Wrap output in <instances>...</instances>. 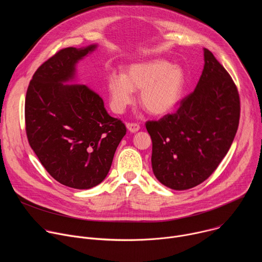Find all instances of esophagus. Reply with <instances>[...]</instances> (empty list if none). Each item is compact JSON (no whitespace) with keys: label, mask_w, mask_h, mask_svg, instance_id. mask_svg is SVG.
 Listing matches in <instances>:
<instances>
[{"label":"esophagus","mask_w":262,"mask_h":262,"mask_svg":"<svg viewBox=\"0 0 262 262\" xmlns=\"http://www.w3.org/2000/svg\"><path fill=\"white\" fill-rule=\"evenodd\" d=\"M126 127L130 133H137L140 129V125L138 123H127Z\"/></svg>","instance_id":"obj_1"}]
</instances>
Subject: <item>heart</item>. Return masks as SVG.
<instances>
[{
  "mask_svg": "<svg viewBox=\"0 0 262 262\" xmlns=\"http://www.w3.org/2000/svg\"><path fill=\"white\" fill-rule=\"evenodd\" d=\"M184 74L178 66L164 60L129 65L123 76L108 74L106 90L110 105L115 113H123L134 102V92H140V103L149 114H167L179 101L184 88Z\"/></svg>",
  "mask_w": 262,
  "mask_h": 262,
  "instance_id": "heart-1",
  "label": "heart"
}]
</instances>
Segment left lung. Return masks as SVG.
Segmentation results:
<instances>
[{
	"label": "left lung",
	"instance_id": "left-lung-1",
	"mask_svg": "<svg viewBox=\"0 0 262 262\" xmlns=\"http://www.w3.org/2000/svg\"><path fill=\"white\" fill-rule=\"evenodd\" d=\"M241 102L227 70L204 49V68L195 90L173 114L147 121L152 171L176 191L207 179L227 155L237 132Z\"/></svg>",
	"mask_w": 262,
	"mask_h": 262
}]
</instances>
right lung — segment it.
<instances>
[{
    "label": "right lung",
    "mask_w": 262,
    "mask_h": 262,
    "mask_svg": "<svg viewBox=\"0 0 262 262\" xmlns=\"http://www.w3.org/2000/svg\"><path fill=\"white\" fill-rule=\"evenodd\" d=\"M97 45L66 48L46 61L29 84L25 120L29 144L42 166L60 183L88 190L107 175L126 134L111 117L102 98L85 85H67L80 60Z\"/></svg>",
    "instance_id": "right-lung-1"
}]
</instances>
